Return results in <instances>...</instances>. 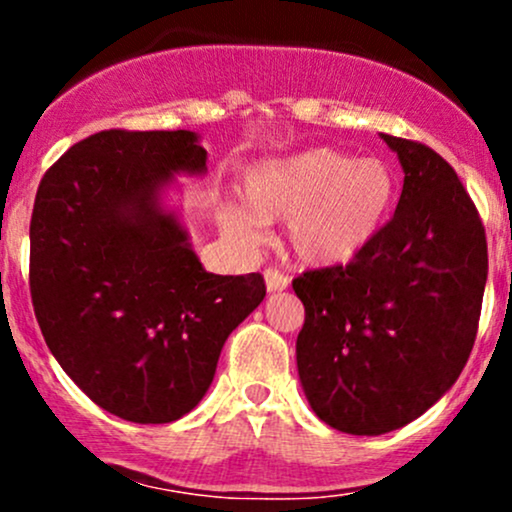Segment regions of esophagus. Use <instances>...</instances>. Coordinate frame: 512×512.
<instances>
[{
    "instance_id": "34e87169",
    "label": "esophagus",
    "mask_w": 512,
    "mask_h": 512,
    "mask_svg": "<svg viewBox=\"0 0 512 512\" xmlns=\"http://www.w3.org/2000/svg\"><path fill=\"white\" fill-rule=\"evenodd\" d=\"M264 284H267V291L269 293H276V291H284L289 289V276L284 272H279V269H264Z\"/></svg>"
}]
</instances>
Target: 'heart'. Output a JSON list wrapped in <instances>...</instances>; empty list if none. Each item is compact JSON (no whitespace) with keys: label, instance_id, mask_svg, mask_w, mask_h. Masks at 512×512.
I'll use <instances>...</instances> for the list:
<instances>
[{"label":"heart","instance_id":"heart-1","mask_svg":"<svg viewBox=\"0 0 512 512\" xmlns=\"http://www.w3.org/2000/svg\"><path fill=\"white\" fill-rule=\"evenodd\" d=\"M395 197L397 180L385 161L322 146L248 168V211L226 207L221 228L240 245H257L262 223L286 221V240L298 262L337 267L356 260L380 236Z\"/></svg>","mask_w":512,"mask_h":512}]
</instances>
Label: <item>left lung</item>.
<instances>
[{"instance_id":"1","label":"left lung","mask_w":512,"mask_h":512,"mask_svg":"<svg viewBox=\"0 0 512 512\" xmlns=\"http://www.w3.org/2000/svg\"><path fill=\"white\" fill-rule=\"evenodd\" d=\"M380 137L404 170L395 216L346 267L293 279L305 305L303 392L351 436L407 426L455 385L489 274L484 226L450 163L419 142Z\"/></svg>"}]
</instances>
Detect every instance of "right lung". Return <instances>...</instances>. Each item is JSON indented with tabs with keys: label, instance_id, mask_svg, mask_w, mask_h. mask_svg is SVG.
<instances>
[{
	"label": "right lung",
	"instance_id": "right-lung-1",
	"mask_svg": "<svg viewBox=\"0 0 512 512\" xmlns=\"http://www.w3.org/2000/svg\"><path fill=\"white\" fill-rule=\"evenodd\" d=\"M197 132L108 129L43 175L31 216V298L64 373L98 407L170 424L199 404L221 349L262 303L260 274L202 267L178 211L175 175L202 178Z\"/></svg>",
	"mask_w": 512,
	"mask_h": 512
}]
</instances>
